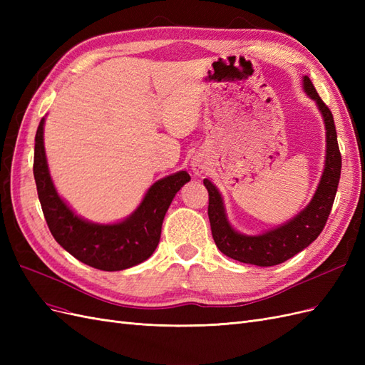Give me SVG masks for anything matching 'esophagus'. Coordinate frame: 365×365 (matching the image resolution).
<instances>
[{
  "mask_svg": "<svg viewBox=\"0 0 365 365\" xmlns=\"http://www.w3.org/2000/svg\"><path fill=\"white\" fill-rule=\"evenodd\" d=\"M192 169L196 175H202L207 170V163L202 158H193L192 161Z\"/></svg>",
  "mask_w": 365,
  "mask_h": 365,
  "instance_id": "esophagus-1",
  "label": "esophagus"
}]
</instances>
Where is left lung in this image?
Here are the masks:
<instances>
[{"label":"left lung","mask_w":365,"mask_h":365,"mask_svg":"<svg viewBox=\"0 0 365 365\" xmlns=\"http://www.w3.org/2000/svg\"><path fill=\"white\" fill-rule=\"evenodd\" d=\"M303 88L307 96L317 102L326 125V164L322 181L312 201L289 222L267 231L260 236L240 235L228 224L225 210L216 187L204 180L208 190V219L216 247L225 256L242 263L257 267H274L303 251L322 233L332 210L341 176V152L338 148L334 115L318 96L311 79L303 77Z\"/></svg>","instance_id":"1"}]
</instances>
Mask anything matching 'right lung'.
Here are the masks:
<instances>
[{
    "mask_svg": "<svg viewBox=\"0 0 365 365\" xmlns=\"http://www.w3.org/2000/svg\"><path fill=\"white\" fill-rule=\"evenodd\" d=\"M33 175L42 213L53 237L77 260L102 271L126 269L152 256L160 242L165 212L176 192L190 181V175L184 170L160 180L123 222L113 225L86 222L71 212L54 189L43 150V118L35 137Z\"/></svg>",
    "mask_w": 365,
    "mask_h": 365,
    "instance_id": "add662e5",
    "label": "right lung"
}]
</instances>
